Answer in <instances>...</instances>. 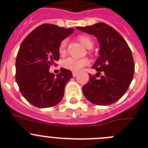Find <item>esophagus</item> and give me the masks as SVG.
<instances>
[{
	"label": "esophagus",
	"instance_id": "34e87169",
	"mask_svg": "<svg viewBox=\"0 0 148 148\" xmlns=\"http://www.w3.org/2000/svg\"><path fill=\"white\" fill-rule=\"evenodd\" d=\"M77 75H78V73H76V72H73V77H75Z\"/></svg>",
	"mask_w": 148,
	"mask_h": 148
}]
</instances>
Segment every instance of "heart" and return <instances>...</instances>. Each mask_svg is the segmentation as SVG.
Listing matches in <instances>:
<instances>
[{"label":"heart","mask_w":148,"mask_h":148,"mask_svg":"<svg viewBox=\"0 0 148 148\" xmlns=\"http://www.w3.org/2000/svg\"><path fill=\"white\" fill-rule=\"evenodd\" d=\"M78 41L87 49H91L93 47V41L92 38L88 35H82L78 37ZM67 44V40L64 39L60 44L59 52L61 54H64L66 51V47ZM89 64V60L87 58H67L62 62V66L64 68L73 72H78L82 70L84 66Z\"/></svg>","instance_id":"obj_1"}]
</instances>
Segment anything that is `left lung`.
Masks as SVG:
<instances>
[{
	"label": "left lung",
	"instance_id": "8db88e82",
	"mask_svg": "<svg viewBox=\"0 0 148 148\" xmlns=\"http://www.w3.org/2000/svg\"><path fill=\"white\" fill-rule=\"evenodd\" d=\"M76 29L93 35L100 46L99 57L92 67L98 71L95 75L100 78L90 75L82 87L84 95L96 105L113 104L124 95L133 80L135 64L131 50L122 36L104 23Z\"/></svg>",
	"mask_w": 148,
	"mask_h": 148
}]
</instances>
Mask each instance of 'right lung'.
Returning a JSON list of instances; mask_svg holds the SVG:
<instances>
[{
  "label": "right lung",
  "mask_w": 148,
  "mask_h": 148,
  "mask_svg": "<svg viewBox=\"0 0 148 148\" xmlns=\"http://www.w3.org/2000/svg\"><path fill=\"white\" fill-rule=\"evenodd\" d=\"M54 24L39 26L24 38L17 55L15 79L27 101L40 108L58 104L64 95L72 72L61 68L55 75L49 67L59 59L60 44L74 32Z\"/></svg>",
  "instance_id": "1"
}]
</instances>
